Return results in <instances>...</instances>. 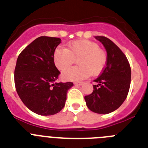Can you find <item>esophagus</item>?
I'll use <instances>...</instances> for the list:
<instances>
[{
    "mask_svg": "<svg viewBox=\"0 0 148 148\" xmlns=\"http://www.w3.org/2000/svg\"><path fill=\"white\" fill-rule=\"evenodd\" d=\"M83 84H84L83 82H76V83H75V85L82 86V85H83Z\"/></svg>",
    "mask_w": 148,
    "mask_h": 148,
    "instance_id": "1",
    "label": "esophagus"
}]
</instances>
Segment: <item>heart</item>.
<instances>
[{
  "mask_svg": "<svg viewBox=\"0 0 148 148\" xmlns=\"http://www.w3.org/2000/svg\"><path fill=\"white\" fill-rule=\"evenodd\" d=\"M55 64L58 70H65L77 60L79 66L63 71L61 76L66 81L84 80L90 74L97 75L102 71L107 62V55L96 43L78 40L70 43L66 49L58 47L53 55Z\"/></svg>",
  "mask_w": 148,
  "mask_h": 148,
  "instance_id": "obj_1",
  "label": "heart"
}]
</instances>
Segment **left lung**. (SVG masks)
<instances>
[{
  "label": "left lung",
  "instance_id": "obj_1",
  "mask_svg": "<svg viewBox=\"0 0 148 148\" xmlns=\"http://www.w3.org/2000/svg\"><path fill=\"white\" fill-rule=\"evenodd\" d=\"M107 51V63L102 73L93 81V92L84 96L87 108L94 113L108 114L118 109L127 96L131 70L127 57L111 40L95 36Z\"/></svg>",
  "mask_w": 148,
  "mask_h": 148
}]
</instances>
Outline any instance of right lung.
<instances>
[{"instance_id":"obj_1","label":"right lung","mask_w":148,"mask_h":148,"mask_svg":"<svg viewBox=\"0 0 148 148\" xmlns=\"http://www.w3.org/2000/svg\"><path fill=\"white\" fill-rule=\"evenodd\" d=\"M61 43L58 38L40 36L22 51L17 59L15 84L22 102L40 116H51L64 108L73 82L58 83L60 72L53 55Z\"/></svg>"}]
</instances>
